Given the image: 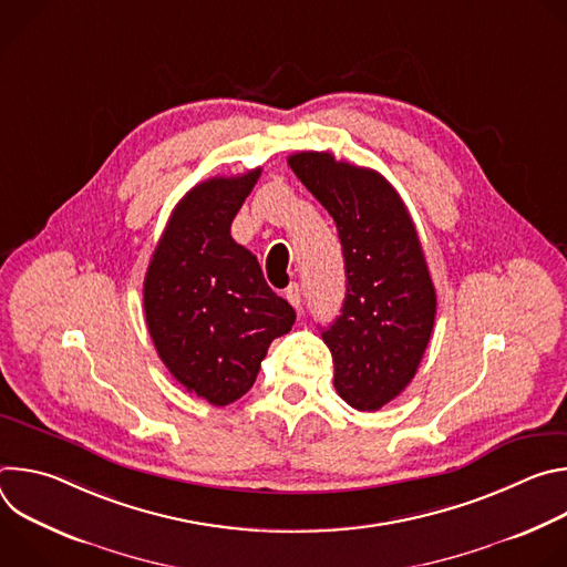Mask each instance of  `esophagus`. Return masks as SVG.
<instances>
[{"instance_id": "esophagus-1", "label": "esophagus", "mask_w": 567, "mask_h": 567, "mask_svg": "<svg viewBox=\"0 0 567 567\" xmlns=\"http://www.w3.org/2000/svg\"><path fill=\"white\" fill-rule=\"evenodd\" d=\"M285 296H287V300L298 309L300 305H302V289H300V285H289L287 287V291H285Z\"/></svg>"}]
</instances>
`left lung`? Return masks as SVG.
<instances>
[{"label":"left lung","instance_id":"obj_1","mask_svg":"<svg viewBox=\"0 0 567 567\" xmlns=\"http://www.w3.org/2000/svg\"><path fill=\"white\" fill-rule=\"evenodd\" d=\"M287 164L334 217L343 247L346 300L322 330L334 388L352 409L379 411L413 381L435 322V287L415 224L370 168L330 152H296Z\"/></svg>","mask_w":567,"mask_h":567}]
</instances>
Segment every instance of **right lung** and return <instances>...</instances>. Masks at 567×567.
<instances>
[{
  "mask_svg": "<svg viewBox=\"0 0 567 567\" xmlns=\"http://www.w3.org/2000/svg\"><path fill=\"white\" fill-rule=\"evenodd\" d=\"M260 168L197 184L175 206L152 254L143 307L171 374L213 406L247 394L293 307L271 291L258 258L230 237Z\"/></svg>",
  "mask_w": 567,
  "mask_h": 567,
  "instance_id": "add662e5",
  "label": "right lung"
}]
</instances>
